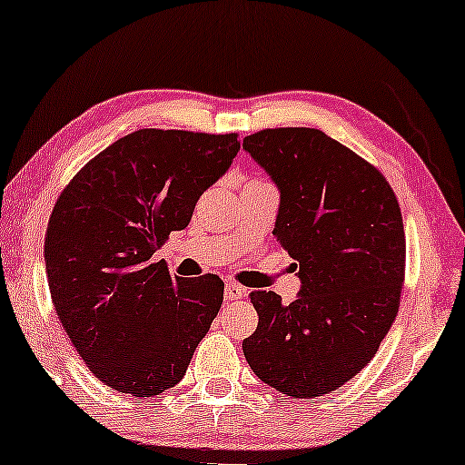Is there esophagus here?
I'll use <instances>...</instances> for the list:
<instances>
[{
  "label": "esophagus",
  "instance_id": "obj_1",
  "mask_svg": "<svg viewBox=\"0 0 465 465\" xmlns=\"http://www.w3.org/2000/svg\"><path fill=\"white\" fill-rule=\"evenodd\" d=\"M243 296H245V288H241V285L232 283V282H226V285H224V298H226L228 302L239 301V298H243Z\"/></svg>",
  "mask_w": 465,
  "mask_h": 465
}]
</instances>
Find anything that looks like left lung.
Here are the masks:
<instances>
[{
  "label": "left lung",
  "mask_w": 465,
  "mask_h": 465,
  "mask_svg": "<svg viewBox=\"0 0 465 465\" xmlns=\"http://www.w3.org/2000/svg\"><path fill=\"white\" fill-rule=\"evenodd\" d=\"M243 150L282 193L275 234L296 260L301 292L282 304L252 292L258 328L243 341L260 381L317 398L353 379L398 315L406 241L383 173L320 129H264Z\"/></svg>",
  "instance_id": "8db88e82"
}]
</instances>
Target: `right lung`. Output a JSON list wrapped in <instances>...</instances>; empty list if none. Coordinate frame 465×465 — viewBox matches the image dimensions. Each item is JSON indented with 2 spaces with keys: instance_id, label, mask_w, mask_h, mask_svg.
<instances>
[{
  "instance_id": "right-lung-1",
  "label": "right lung",
  "mask_w": 465,
  "mask_h": 465,
  "mask_svg": "<svg viewBox=\"0 0 465 465\" xmlns=\"http://www.w3.org/2000/svg\"><path fill=\"white\" fill-rule=\"evenodd\" d=\"M237 133L142 129L88 161L48 220L44 260L59 322L101 383L158 396L186 374L224 301L218 275L182 279L154 253L239 152Z\"/></svg>"
}]
</instances>
